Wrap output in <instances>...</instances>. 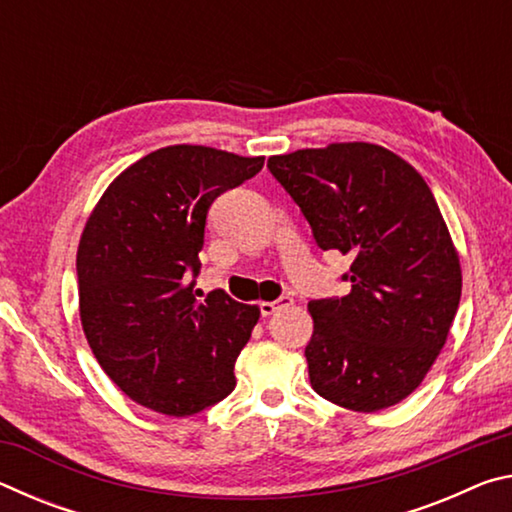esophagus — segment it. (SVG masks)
<instances>
[{
  "instance_id": "obj_1",
  "label": "esophagus",
  "mask_w": 512,
  "mask_h": 512,
  "mask_svg": "<svg viewBox=\"0 0 512 512\" xmlns=\"http://www.w3.org/2000/svg\"><path fill=\"white\" fill-rule=\"evenodd\" d=\"M291 298L289 296H282L280 300H273V302H262V305H259V311H262V316H273L277 309H284V307H289L291 305Z\"/></svg>"
}]
</instances>
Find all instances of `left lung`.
<instances>
[{
    "label": "left lung",
    "mask_w": 512,
    "mask_h": 512,
    "mask_svg": "<svg viewBox=\"0 0 512 512\" xmlns=\"http://www.w3.org/2000/svg\"><path fill=\"white\" fill-rule=\"evenodd\" d=\"M266 167L316 244L352 259L348 296L309 302L311 386L361 413L402 402L443 350L463 287L429 185L400 155L368 142L273 155Z\"/></svg>",
    "instance_id": "1"
}]
</instances>
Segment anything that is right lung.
I'll return each instance as SVG.
<instances>
[{
  "label": "right lung",
  "instance_id": "right-lung-1",
  "mask_svg": "<svg viewBox=\"0 0 512 512\" xmlns=\"http://www.w3.org/2000/svg\"><path fill=\"white\" fill-rule=\"evenodd\" d=\"M262 167V155L164 146L121 171L85 223L76 253L85 339L146 409L185 418L235 391L259 307L221 289L201 302L194 284L207 210Z\"/></svg>",
  "mask_w": 512,
  "mask_h": 512
}]
</instances>
